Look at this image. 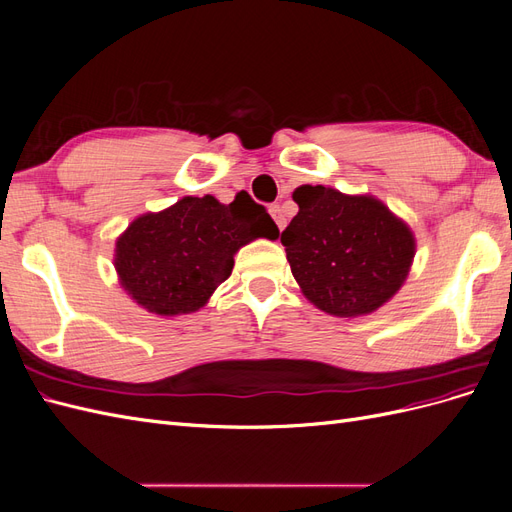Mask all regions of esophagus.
I'll return each mask as SVG.
<instances>
[{
    "mask_svg": "<svg viewBox=\"0 0 512 512\" xmlns=\"http://www.w3.org/2000/svg\"><path fill=\"white\" fill-rule=\"evenodd\" d=\"M269 213H271V218L275 220L277 228H280V230H284V226H286V215H284L282 207H280V205H273V207L269 209Z\"/></svg>",
    "mask_w": 512,
    "mask_h": 512,
    "instance_id": "obj_1",
    "label": "esophagus"
}]
</instances>
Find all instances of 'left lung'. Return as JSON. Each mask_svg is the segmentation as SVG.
I'll use <instances>...</instances> for the list:
<instances>
[{"instance_id":"8db88e82","label":"left lung","mask_w":512,"mask_h":512,"mask_svg":"<svg viewBox=\"0 0 512 512\" xmlns=\"http://www.w3.org/2000/svg\"><path fill=\"white\" fill-rule=\"evenodd\" d=\"M299 213L282 232L290 271L309 303L339 318L376 312L410 273L416 239L382 200L324 185L292 192Z\"/></svg>"}]
</instances>
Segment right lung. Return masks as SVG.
<instances>
[{
	"label": "right lung",
	"instance_id": "1",
	"mask_svg": "<svg viewBox=\"0 0 512 512\" xmlns=\"http://www.w3.org/2000/svg\"><path fill=\"white\" fill-rule=\"evenodd\" d=\"M277 235L271 215L250 196L230 205L211 194L183 196L168 209L138 215L117 237L113 265L134 303L173 318L209 303L243 245Z\"/></svg>",
	"mask_w": 512,
	"mask_h": 512
}]
</instances>
